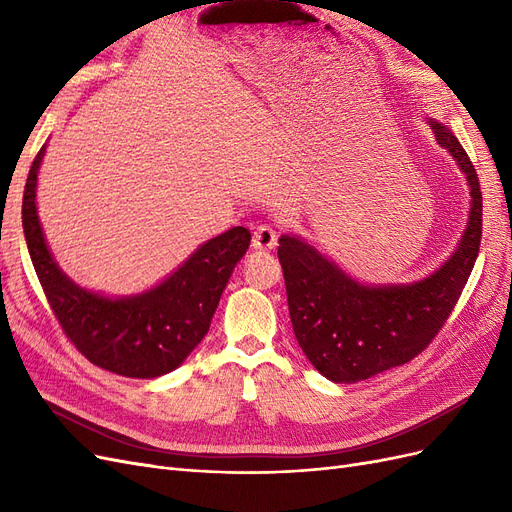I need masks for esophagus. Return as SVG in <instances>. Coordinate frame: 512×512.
<instances>
[{
  "label": "esophagus",
  "instance_id": "34e87169",
  "mask_svg": "<svg viewBox=\"0 0 512 512\" xmlns=\"http://www.w3.org/2000/svg\"><path fill=\"white\" fill-rule=\"evenodd\" d=\"M275 245H277V232L271 226L262 224L254 230V237H252L254 250H273Z\"/></svg>",
  "mask_w": 512,
  "mask_h": 512
}]
</instances>
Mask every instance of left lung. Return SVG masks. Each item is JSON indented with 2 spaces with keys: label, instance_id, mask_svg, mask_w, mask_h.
I'll return each mask as SVG.
<instances>
[{
  "label": "left lung",
  "instance_id": "left-lung-1",
  "mask_svg": "<svg viewBox=\"0 0 512 512\" xmlns=\"http://www.w3.org/2000/svg\"><path fill=\"white\" fill-rule=\"evenodd\" d=\"M436 141L455 158L470 185L466 230L440 269L410 284L371 286L350 277L297 235H282V262L292 331L324 378L367 380L412 361L438 335L466 286L483 237V194L457 136L429 119Z\"/></svg>",
  "mask_w": 512,
  "mask_h": 512
}]
</instances>
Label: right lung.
<instances>
[{
    "instance_id": "1",
    "label": "right lung",
    "mask_w": 512,
    "mask_h": 512,
    "mask_svg": "<svg viewBox=\"0 0 512 512\" xmlns=\"http://www.w3.org/2000/svg\"><path fill=\"white\" fill-rule=\"evenodd\" d=\"M46 145L29 168L23 232L42 290L61 329L87 359L126 378H158L177 369L209 331L232 269L252 235L235 226L209 239L166 280L130 297H106L59 269L38 220L36 188Z\"/></svg>"
}]
</instances>
